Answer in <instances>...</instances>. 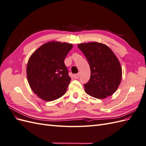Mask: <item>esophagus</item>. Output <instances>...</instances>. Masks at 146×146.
<instances>
[{"label": "esophagus", "instance_id": "1", "mask_svg": "<svg viewBox=\"0 0 146 146\" xmlns=\"http://www.w3.org/2000/svg\"><path fill=\"white\" fill-rule=\"evenodd\" d=\"M79 77H80V74H76L74 75V78H76V79H77L79 78Z\"/></svg>", "mask_w": 146, "mask_h": 146}]
</instances>
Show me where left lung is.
<instances>
[{
	"instance_id": "left-lung-1",
	"label": "left lung",
	"mask_w": 146,
	"mask_h": 146,
	"mask_svg": "<svg viewBox=\"0 0 146 146\" xmlns=\"http://www.w3.org/2000/svg\"><path fill=\"white\" fill-rule=\"evenodd\" d=\"M91 69L89 81L84 84L86 93L97 99L111 96L120 85L122 68L116 55L104 44L91 42L80 44Z\"/></svg>"
}]
</instances>
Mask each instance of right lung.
Returning a JSON list of instances; mask_svg holds the SVG:
<instances>
[{
	"label": "right lung",
	"mask_w": 146,
	"mask_h": 146,
	"mask_svg": "<svg viewBox=\"0 0 146 146\" xmlns=\"http://www.w3.org/2000/svg\"><path fill=\"white\" fill-rule=\"evenodd\" d=\"M72 47L66 42H48L30 57L27 80L31 89L39 98L52 101L66 93L71 79L64 61Z\"/></svg>",
	"instance_id": "obj_1"
}]
</instances>
